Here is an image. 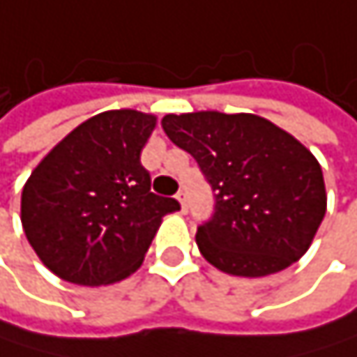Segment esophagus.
I'll list each match as a JSON object with an SVG mask.
<instances>
[{"instance_id": "obj_1", "label": "esophagus", "mask_w": 357, "mask_h": 357, "mask_svg": "<svg viewBox=\"0 0 357 357\" xmlns=\"http://www.w3.org/2000/svg\"><path fill=\"white\" fill-rule=\"evenodd\" d=\"M175 199H177V203H180V207H182V213H186L188 211V197H186V192L180 190Z\"/></svg>"}]
</instances>
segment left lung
Wrapping results in <instances>:
<instances>
[{"label":"left lung","instance_id":"left-lung-1","mask_svg":"<svg viewBox=\"0 0 357 357\" xmlns=\"http://www.w3.org/2000/svg\"><path fill=\"white\" fill-rule=\"evenodd\" d=\"M162 129L215 192V211L197 231L209 264L264 277L303 258L326 213V186L296 137L256 114H167Z\"/></svg>","mask_w":357,"mask_h":357}]
</instances>
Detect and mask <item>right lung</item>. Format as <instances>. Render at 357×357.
Segmentation results:
<instances>
[{"label": "right lung", "mask_w": 357, "mask_h": 357, "mask_svg": "<svg viewBox=\"0 0 357 357\" xmlns=\"http://www.w3.org/2000/svg\"><path fill=\"white\" fill-rule=\"evenodd\" d=\"M154 114L101 112L63 137L22 186L20 222L38 258L78 286L133 275L175 199L150 192L142 150Z\"/></svg>", "instance_id": "1"}]
</instances>
